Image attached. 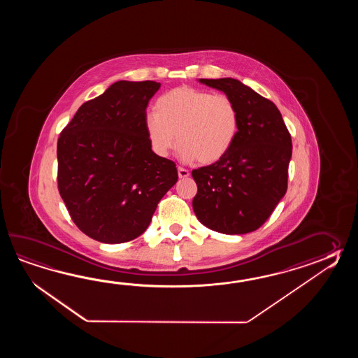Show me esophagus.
<instances>
[{
	"label": "esophagus",
	"mask_w": 358,
	"mask_h": 358,
	"mask_svg": "<svg viewBox=\"0 0 358 358\" xmlns=\"http://www.w3.org/2000/svg\"><path fill=\"white\" fill-rule=\"evenodd\" d=\"M178 176H179V178H188L189 171L187 169L178 168Z\"/></svg>",
	"instance_id": "obj_1"
}]
</instances>
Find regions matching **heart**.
I'll use <instances>...</instances> for the list:
<instances>
[{
    "label": "heart",
    "mask_w": 358,
    "mask_h": 358,
    "mask_svg": "<svg viewBox=\"0 0 358 358\" xmlns=\"http://www.w3.org/2000/svg\"><path fill=\"white\" fill-rule=\"evenodd\" d=\"M153 110L145 117V133L159 157L169 156L179 142L180 160L213 164L236 142L239 113L225 94L182 85L160 96Z\"/></svg>",
    "instance_id": "b5f03b06"
}]
</instances>
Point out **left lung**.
I'll use <instances>...</instances> for the list:
<instances>
[{
  "mask_svg": "<svg viewBox=\"0 0 358 358\" xmlns=\"http://www.w3.org/2000/svg\"><path fill=\"white\" fill-rule=\"evenodd\" d=\"M236 103L239 130L221 160L196 169L193 210L205 227L222 234H247L270 217L288 187L292 138L274 102L233 79H199Z\"/></svg>",
  "mask_w": 358,
  "mask_h": 358,
  "instance_id": "1",
  "label": "left lung"
}]
</instances>
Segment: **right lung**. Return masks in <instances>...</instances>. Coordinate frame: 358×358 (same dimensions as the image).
Wrapping results in <instances>:
<instances>
[{
    "mask_svg": "<svg viewBox=\"0 0 358 358\" xmlns=\"http://www.w3.org/2000/svg\"><path fill=\"white\" fill-rule=\"evenodd\" d=\"M161 84L119 80L87 101L57 141V184L71 220L101 243L145 233L178 180L176 164L153 152L145 108Z\"/></svg>",
    "mask_w": 358,
    "mask_h": 358,
    "instance_id": "1",
    "label": "right lung"
}]
</instances>
